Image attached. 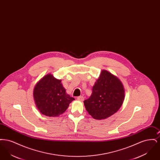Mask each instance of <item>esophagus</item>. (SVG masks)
Returning a JSON list of instances; mask_svg holds the SVG:
<instances>
[{
	"instance_id": "obj_1",
	"label": "esophagus",
	"mask_w": 160,
	"mask_h": 160,
	"mask_svg": "<svg viewBox=\"0 0 160 160\" xmlns=\"http://www.w3.org/2000/svg\"><path fill=\"white\" fill-rule=\"evenodd\" d=\"M77 99L80 101H83L84 100V97L83 96H80V97H78Z\"/></svg>"
}]
</instances>
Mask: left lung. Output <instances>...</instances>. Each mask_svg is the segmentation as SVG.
Wrapping results in <instances>:
<instances>
[{
    "instance_id": "8db88e82",
    "label": "left lung",
    "mask_w": 160,
    "mask_h": 160,
    "mask_svg": "<svg viewBox=\"0 0 160 160\" xmlns=\"http://www.w3.org/2000/svg\"><path fill=\"white\" fill-rule=\"evenodd\" d=\"M125 90L121 81L107 70H102L92 88L91 97L84 101L86 110L93 119H104L122 106Z\"/></svg>"
}]
</instances>
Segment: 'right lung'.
<instances>
[{
	"instance_id": "obj_1",
	"label": "right lung",
	"mask_w": 160,
	"mask_h": 160,
	"mask_svg": "<svg viewBox=\"0 0 160 160\" xmlns=\"http://www.w3.org/2000/svg\"><path fill=\"white\" fill-rule=\"evenodd\" d=\"M33 96L40 113L49 117H56L63 113L69 104L75 100L67 93L61 80L56 78L52 74L43 77L36 84Z\"/></svg>"
}]
</instances>
